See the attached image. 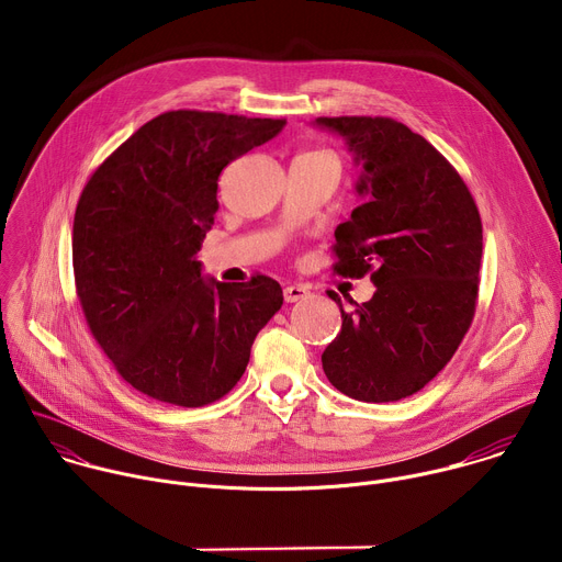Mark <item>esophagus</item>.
Listing matches in <instances>:
<instances>
[{
    "label": "esophagus",
    "mask_w": 562,
    "mask_h": 562,
    "mask_svg": "<svg viewBox=\"0 0 562 562\" xmlns=\"http://www.w3.org/2000/svg\"><path fill=\"white\" fill-rule=\"evenodd\" d=\"M308 295V289L302 286V284H289L284 286V300L286 302H297V300H304Z\"/></svg>",
    "instance_id": "esophagus-1"
}]
</instances>
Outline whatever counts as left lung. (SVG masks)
<instances>
[{"instance_id": "1", "label": "left lung", "mask_w": 562, "mask_h": 562, "mask_svg": "<svg viewBox=\"0 0 562 562\" xmlns=\"http://www.w3.org/2000/svg\"><path fill=\"white\" fill-rule=\"evenodd\" d=\"M360 167L362 204L336 228L334 271L371 273L375 293L351 313L323 353L329 382L362 403L420 391L462 342L477 297L483 224L447 159L389 117H317Z\"/></svg>"}]
</instances>
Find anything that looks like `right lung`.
I'll list each match as a JSON object with an SVG mask.
<instances>
[{"instance_id":"obj_1","label":"right lung","mask_w":562,"mask_h":562,"mask_svg":"<svg viewBox=\"0 0 562 562\" xmlns=\"http://www.w3.org/2000/svg\"><path fill=\"white\" fill-rule=\"evenodd\" d=\"M284 120L169 111L137 128L79 195L72 271L79 304L117 373L148 397L204 407L243 378L260 329L282 306L267 276L217 282L198 251L217 178L273 139Z\"/></svg>"}]
</instances>
